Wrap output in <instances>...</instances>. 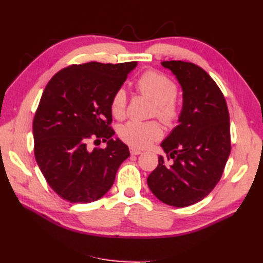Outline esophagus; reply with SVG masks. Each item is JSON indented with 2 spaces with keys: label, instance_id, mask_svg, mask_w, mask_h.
<instances>
[{
  "label": "esophagus",
  "instance_id": "34e87169",
  "mask_svg": "<svg viewBox=\"0 0 263 263\" xmlns=\"http://www.w3.org/2000/svg\"><path fill=\"white\" fill-rule=\"evenodd\" d=\"M130 153H131V155H140L141 150H139L137 148H130Z\"/></svg>",
  "mask_w": 263,
  "mask_h": 263
}]
</instances>
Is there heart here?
I'll use <instances>...</instances> for the list:
<instances>
[{"label": "heart", "mask_w": 263, "mask_h": 263, "mask_svg": "<svg viewBox=\"0 0 263 263\" xmlns=\"http://www.w3.org/2000/svg\"><path fill=\"white\" fill-rule=\"evenodd\" d=\"M139 92L149 97L155 103L153 115L173 126L180 121L182 115L181 104L176 99L178 88L170 77L155 70H148L139 77L137 81ZM127 92L125 88L120 87L110 98V111L116 119H123L126 115ZM119 135L124 142L135 148H147L163 137V128L158 122L131 121L122 125Z\"/></svg>", "instance_id": "1"}]
</instances>
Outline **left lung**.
Returning <instances> with one entry per match:
<instances>
[{
	"instance_id": "left-lung-1",
	"label": "left lung",
	"mask_w": 263,
	"mask_h": 263,
	"mask_svg": "<svg viewBox=\"0 0 263 263\" xmlns=\"http://www.w3.org/2000/svg\"><path fill=\"white\" fill-rule=\"evenodd\" d=\"M161 65L181 83L183 109L180 124L161 142L166 157L159 156L147 182L161 202L182 208L199 202L219 182L232 148L230 113L219 87L202 68L184 61Z\"/></svg>"
}]
</instances>
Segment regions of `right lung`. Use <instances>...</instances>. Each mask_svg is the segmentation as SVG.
Segmentation results:
<instances>
[{
    "label": "right lung",
    "mask_w": 263,
    "mask_h": 263,
    "mask_svg": "<svg viewBox=\"0 0 263 263\" xmlns=\"http://www.w3.org/2000/svg\"><path fill=\"white\" fill-rule=\"evenodd\" d=\"M137 62H89L60 70L44 89L32 122L33 153L48 185L71 203L105 195L130 153L114 140L110 98ZM105 148L90 151L89 140Z\"/></svg>",
    "instance_id": "obj_1"
}]
</instances>
